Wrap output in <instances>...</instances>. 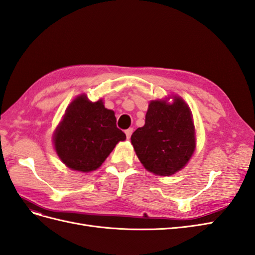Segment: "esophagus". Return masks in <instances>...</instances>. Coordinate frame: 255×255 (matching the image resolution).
<instances>
[{
  "instance_id": "esophagus-1",
  "label": "esophagus",
  "mask_w": 255,
  "mask_h": 255,
  "mask_svg": "<svg viewBox=\"0 0 255 255\" xmlns=\"http://www.w3.org/2000/svg\"><path fill=\"white\" fill-rule=\"evenodd\" d=\"M132 133H133V128H132L126 129V135H127L128 139V138H130V135H132Z\"/></svg>"
}]
</instances>
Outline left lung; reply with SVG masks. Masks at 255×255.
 <instances>
[{"label": "left lung", "instance_id": "8db88e82", "mask_svg": "<svg viewBox=\"0 0 255 255\" xmlns=\"http://www.w3.org/2000/svg\"><path fill=\"white\" fill-rule=\"evenodd\" d=\"M130 142L148 171L164 176L180 171L196 149L195 126L188 105L176 96L171 104L165 100L151 101L144 126L135 130Z\"/></svg>", "mask_w": 255, "mask_h": 255}]
</instances>
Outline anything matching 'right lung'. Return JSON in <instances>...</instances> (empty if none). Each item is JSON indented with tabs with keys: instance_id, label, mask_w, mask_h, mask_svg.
Instances as JSON below:
<instances>
[{
	"instance_id": "right-lung-1",
	"label": "right lung",
	"mask_w": 255,
	"mask_h": 255,
	"mask_svg": "<svg viewBox=\"0 0 255 255\" xmlns=\"http://www.w3.org/2000/svg\"><path fill=\"white\" fill-rule=\"evenodd\" d=\"M126 134L116 126L115 113L102 100L91 102L86 95L76 97L67 107L53 136L63 163L72 170L94 171L103 164Z\"/></svg>"
}]
</instances>
